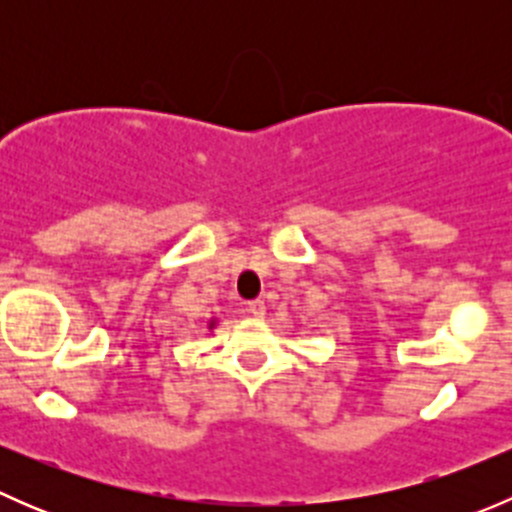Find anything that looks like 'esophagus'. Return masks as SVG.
I'll list each match as a JSON object with an SVG mask.
<instances>
[{
    "instance_id": "esophagus-1",
    "label": "esophagus",
    "mask_w": 512,
    "mask_h": 512,
    "mask_svg": "<svg viewBox=\"0 0 512 512\" xmlns=\"http://www.w3.org/2000/svg\"><path fill=\"white\" fill-rule=\"evenodd\" d=\"M247 312H250L255 319H260V317H265L267 307L262 299H252V302H247Z\"/></svg>"
}]
</instances>
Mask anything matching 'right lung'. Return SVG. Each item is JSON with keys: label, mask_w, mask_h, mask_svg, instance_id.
Returning <instances> with one entry per match:
<instances>
[{"label": "right lung", "mask_w": 512, "mask_h": 512, "mask_svg": "<svg viewBox=\"0 0 512 512\" xmlns=\"http://www.w3.org/2000/svg\"><path fill=\"white\" fill-rule=\"evenodd\" d=\"M208 329H215V319H210V322H208Z\"/></svg>", "instance_id": "add662e5"}]
</instances>
